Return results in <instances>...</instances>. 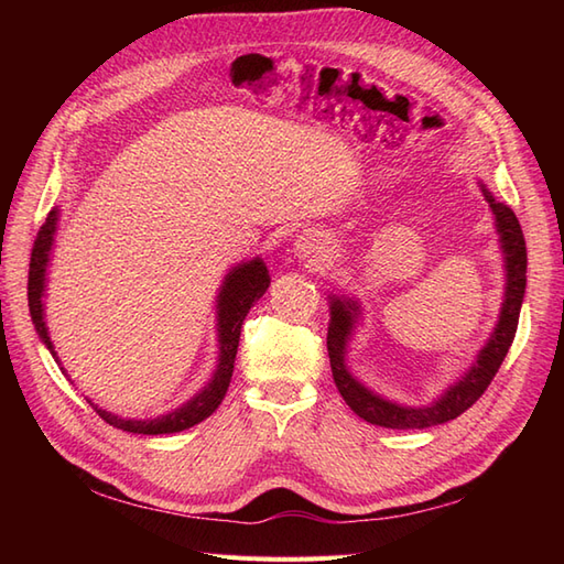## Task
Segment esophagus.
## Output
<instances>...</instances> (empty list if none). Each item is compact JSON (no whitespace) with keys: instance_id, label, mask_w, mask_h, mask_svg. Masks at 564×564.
I'll return each instance as SVG.
<instances>
[{"instance_id":"esophagus-1","label":"esophagus","mask_w":564,"mask_h":564,"mask_svg":"<svg viewBox=\"0 0 564 564\" xmlns=\"http://www.w3.org/2000/svg\"><path fill=\"white\" fill-rule=\"evenodd\" d=\"M329 251V242L315 230H305L295 239V254L301 259H319Z\"/></svg>"}]
</instances>
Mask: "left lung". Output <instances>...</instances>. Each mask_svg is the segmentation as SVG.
<instances>
[{
  "mask_svg": "<svg viewBox=\"0 0 564 564\" xmlns=\"http://www.w3.org/2000/svg\"><path fill=\"white\" fill-rule=\"evenodd\" d=\"M480 188L489 208H492L501 254H505V303H501L495 332L489 334V339L480 354H477L475 364L453 386H448L441 398L424 406H406L368 390L361 380L354 378L349 366H346V351H349V341L354 337L356 325L361 322V303L346 295H329L327 351L332 376L344 402L370 424L386 429H426L451 422V419L460 416L467 406H473L482 398V392L489 388L501 361L509 354V346L513 337H517L519 313L525 293V263H529V259H525V239L513 210L489 194V188L482 182Z\"/></svg>",
  "mask_w": 564,
  "mask_h": 564,
  "instance_id": "1",
  "label": "left lung"
}]
</instances>
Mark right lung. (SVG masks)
Here are the masks:
<instances>
[{
    "label": "right lung",
    "instance_id": "right-lung-1",
    "mask_svg": "<svg viewBox=\"0 0 564 564\" xmlns=\"http://www.w3.org/2000/svg\"><path fill=\"white\" fill-rule=\"evenodd\" d=\"M57 218H59L57 208L47 213V218L39 230V237H35V242H33L31 263H29L31 319H33L35 332H39L41 341L45 344V349L53 354L55 361H57V354H55V346L51 341V334H47V325H45L43 295H45V281H47V263H51V251H53V242H55ZM269 283H271L269 269L259 257H254L251 261L237 263V267L227 271L220 291H218V301H215V313H218L215 315V319H218V325H215L218 327V366H215L213 376L206 386H203L194 394V398L184 402L182 406H176V410L160 414L154 419H123V416L101 410V406L94 404L89 398H87V402L94 406V410H97V414L104 419L106 424L130 431V434H148V436L176 434V431L191 429L198 422H203V419H208L215 410H218V404L223 402L227 388H230L242 322L251 310V305H254L259 297L267 293Z\"/></svg>",
    "mask_w": 564,
    "mask_h": 564
}]
</instances>
